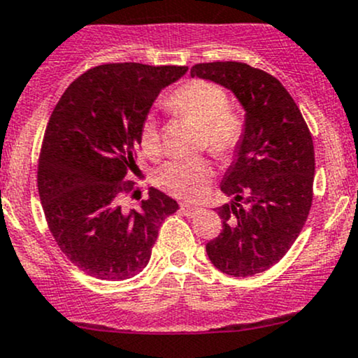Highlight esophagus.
<instances>
[{
    "mask_svg": "<svg viewBox=\"0 0 358 358\" xmlns=\"http://www.w3.org/2000/svg\"><path fill=\"white\" fill-rule=\"evenodd\" d=\"M180 213H182L184 216H187V218H192V216L198 215L199 208L191 206V204H180Z\"/></svg>",
    "mask_w": 358,
    "mask_h": 358,
    "instance_id": "1",
    "label": "esophagus"
}]
</instances>
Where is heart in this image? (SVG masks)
I'll list each match as a JSON object with an SVG mask.
<instances>
[{
    "label": "heart",
    "mask_w": 358,
    "mask_h": 358,
    "mask_svg": "<svg viewBox=\"0 0 358 358\" xmlns=\"http://www.w3.org/2000/svg\"><path fill=\"white\" fill-rule=\"evenodd\" d=\"M164 106L176 116H184L201 127L199 145L206 147L218 159H230L243 135V122L228 108V96L222 87L204 79L184 83L164 99ZM143 152L148 157L160 154L159 127L154 116H147L140 128ZM213 176L210 160L204 157L172 160L155 174L162 189L182 199H198L208 189Z\"/></svg>",
    "instance_id": "1"
}]
</instances>
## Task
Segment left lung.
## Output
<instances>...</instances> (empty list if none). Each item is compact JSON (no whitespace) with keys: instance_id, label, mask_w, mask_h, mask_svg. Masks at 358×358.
<instances>
[{"instance_id":"8db88e82","label":"left lung","mask_w":358,"mask_h":358,"mask_svg":"<svg viewBox=\"0 0 358 358\" xmlns=\"http://www.w3.org/2000/svg\"><path fill=\"white\" fill-rule=\"evenodd\" d=\"M191 76L231 91L245 111L242 142L220 186L231 201L216 208L223 231L206 245L208 257L228 275L260 274L287 254L311 210V134L286 87L267 72L210 62L192 66Z\"/></svg>"}]
</instances>
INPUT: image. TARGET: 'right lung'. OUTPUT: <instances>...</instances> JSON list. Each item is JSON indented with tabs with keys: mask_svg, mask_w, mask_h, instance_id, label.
<instances>
[{
	"mask_svg": "<svg viewBox=\"0 0 358 358\" xmlns=\"http://www.w3.org/2000/svg\"><path fill=\"white\" fill-rule=\"evenodd\" d=\"M186 66L104 64L67 87L43 136L38 194L47 224L67 259L96 279L125 280L150 260L159 228L179 210L150 187L136 210H123L135 182L140 128L164 87Z\"/></svg>",
	"mask_w": 358,
	"mask_h": 358,
	"instance_id": "1",
	"label": "right lung"
}]
</instances>
